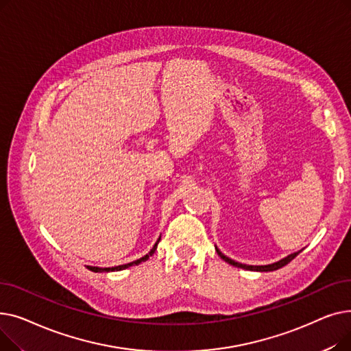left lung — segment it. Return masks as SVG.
<instances>
[{
    "label": "left lung",
    "instance_id": "obj_1",
    "mask_svg": "<svg viewBox=\"0 0 351 351\" xmlns=\"http://www.w3.org/2000/svg\"><path fill=\"white\" fill-rule=\"evenodd\" d=\"M215 249H216L217 254H219L220 257H222V259H223L226 263H229V265H232V266H234V267H241V269L252 270V271H273V270H278V269L286 266L289 262H291V261L294 259V257H296V256L303 250V249H302V250H299V252H294V253H291V254L283 257V259H280V261H278V262H274V263H270V265H265V266H252V265H245V263H239V262L232 261L230 257L225 256L222 252H220V250L217 249V246H215Z\"/></svg>",
    "mask_w": 351,
    "mask_h": 351
}]
</instances>
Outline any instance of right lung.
<instances>
[{"mask_svg":"<svg viewBox=\"0 0 351 351\" xmlns=\"http://www.w3.org/2000/svg\"><path fill=\"white\" fill-rule=\"evenodd\" d=\"M159 241H160V236H159V239L156 241V243L154 245V247L151 249V252L147 253V254H145L143 257H141V259H138V261H135V262H131V263H126V265H121V266H114V267H98V266H86V269H89V270H92V271H95V273H102V271H119V270H125V269H128V267H131V266H138V265H141L142 262H146L147 259H149V257L155 253V250H156V247H158V243H159Z\"/></svg>","mask_w":351,"mask_h":351,"instance_id":"right-lung-1","label":"right lung"}]
</instances>
